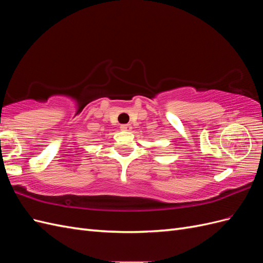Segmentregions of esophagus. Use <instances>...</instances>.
<instances>
[{"label":"esophagus","mask_w":263,"mask_h":263,"mask_svg":"<svg viewBox=\"0 0 263 263\" xmlns=\"http://www.w3.org/2000/svg\"><path fill=\"white\" fill-rule=\"evenodd\" d=\"M121 129L125 130V132H130L133 129V127L130 124H125V125L121 126Z\"/></svg>","instance_id":"34e87169"}]
</instances>
